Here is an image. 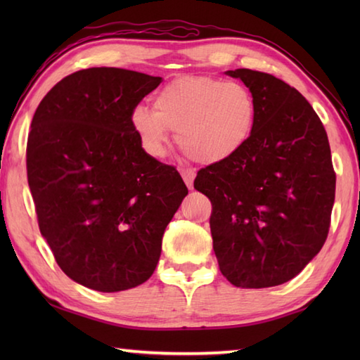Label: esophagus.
<instances>
[{
	"label": "esophagus",
	"mask_w": 360,
	"mask_h": 360,
	"mask_svg": "<svg viewBox=\"0 0 360 360\" xmlns=\"http://www.w3.org/2000/svg\"><path fill=\"white\" fill-rule=\"evenodd\" d=\"M179 173H181V176H182V179H184L186 186H187L188 188H193L195 172H192V170H179Z\"/></svg>",
	"instance_id": "34e87169"
}]
</instances>
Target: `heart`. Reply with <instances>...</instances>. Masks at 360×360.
Segmentation results:
<instances>
[{"label":"heart","mask_w":360,"mask_h":360,"mask_svg":"<svg viewBox=\"0 0 360 360\" xmlns=\"http://www.w3.org/2000/svg\"><path fill=\"white\" fill-rule=\"evenodd\" d=\"M257 101L241 82L210 75H182L159 91L153 108L137 105L131 127L153 158L167 151L168 133L190 158L218 164L233 158L250 139Z\"/></svg>","instance_id":"1"}]
</instances>
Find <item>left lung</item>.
Instances as JSON below:
<instances>
[{"label":"left lung","instance_id":"obj_1","mask_svg":"<svg viewBox=\"0 0 360 360\" xmlns=\"http://www.w3.org/2000/svg\"><path fill=\"white\" fill-rule=\"evenodd\" d=\"M257 101L255 128L231 159L198 172L212 201L219 271L236 288H271L300 274L330 231L335 173L325 128L288 83L252 70L226 71Z\"/></svg>","mask_w":360,"mask_h":360}]
</instances>
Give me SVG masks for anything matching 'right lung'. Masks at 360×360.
Masks as SVG:
<instances>
[{
  "label": "right lung",
  "mask_w": 360,
  "mask_h": 360,
  "mask_svg": "<svg viewBox=\"0 0 360 360\" xmlns=\"http://www.w3.org/2000/svg\"><path fill=\"white\" fill-rule=\"evenodd\" d=\"M162 77L89 68L60 80L34 114L27 182L56 262L79 285L119 292L147 281L188 190L142 148L131 112Z\"/></svg>",
  "instance_id": "obj_1"
}]
</instances>
